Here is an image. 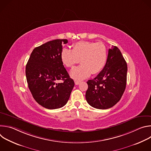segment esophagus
Wrapping results in <instances>:
<instances>
[{"label": "esophagus", "mask_w": 151, "mask_h": 151, "mask_svg": "<svg viewBox=\"0 0 151 151\" xmlns=\"http://www.w3.org/2000/svg\"><path fill=\"white\" fill-rule=\"evenodd\" d=\"M81 83L80 81H75V85H79Z\"/></svg>", "instance_id": "34e87169"}]
</instances>
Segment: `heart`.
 I'll use <instances>...</instances> for the list:
<instances>
[{"label":"heart","instance_id":"obj_1","mask_svg":"<svg viewBox=\"0 0 151 151\" xmlns=\"http://www.w3.org/2000/svg\"><path fill=\"white\" fill-rule=\"evenodd\" d=\"M60 58L66 68H72L80 60L82 65L74 68L70 72V77L79 81L103 70L107 61V51L102 43L82 41L74 44L72 50L63 49Z\"/></svg>","mask_w":151,"mask_h":151}]
</instances>
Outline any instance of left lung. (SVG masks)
<instances>
[{
  "label": "left lung",
  "instance_id": "left-lung-1",
  "mask_svg": "<svg viewBox=\"0 0 151 151\" xmlns=\"http://www.w3.org/2000/svg\"><path fill=\"white\" fill-rule=\"evenodd\" d=\"M127 64L118 47L109 50L103 70L93 79L88 80L85 98L94 108L107 109L121 99L126 87Z\"/></svg>",
  "mask_w": 151,
  "mask_h": 151
}]
</instances>
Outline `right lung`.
<instances>
[{"label": "right lung", "instance_id": "right-lung-1", "mask_svg": "<svg viewBox=\"0 0 151 151\" xmlns=\"http://www.w3.org/2000/svg\"><path fill=\"white\" fill-rule=\"evenodd\" d=\"M67 39H55L35 48L26 67L29 88L36 102L55 109L65 105L75 85L61 61L63 44ZM62 80V83H58Z\"/></svg>", "mask_w": 151, "mask_h": 151}]
</instances>
